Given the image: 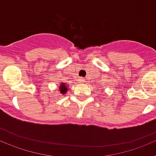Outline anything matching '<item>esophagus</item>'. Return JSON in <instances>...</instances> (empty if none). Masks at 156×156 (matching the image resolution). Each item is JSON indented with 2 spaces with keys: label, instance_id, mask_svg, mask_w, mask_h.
<instances>
[{
  "label": "esophagus",
  "instance_id": "esophagus-1",
  "mask_svg": "<svg viewBox=\"0 0 156 156\" xmlns=\"http://www.w3.org/2000/svg\"><path fill=\"white\" fill-rule=\"evenodd\" d=\"M79 82L80 83H84L85 79L84 78H83V77H80V78H79Z\"/></svg>",
  "mask_w": 156,
  "mask_h": 156
}]
</instances>
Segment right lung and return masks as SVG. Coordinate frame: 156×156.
Returning <instances> with one entry per match:
<instances>
[{
	"mask_svg": "<svg viewBox=\"0 0 156 156\" xmlns=\"http://www.w3.org/2000/svg\"><path fill=\"white\" fill-rule=\"evenodd\" d=\"M67 86H66L65 84H62L61 86L59 87V90H60V92H61V94H66V92L67 91V90H68V88L66 87Z\"/></svg>",
	"mask_w": 156,
	"mask_h": 156,
	"instance_id": "right-lung-1",
	"label": "right lung"
}]
</instances>
